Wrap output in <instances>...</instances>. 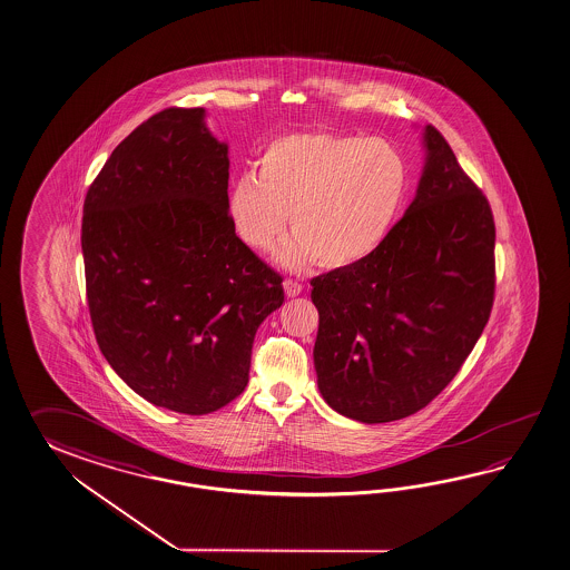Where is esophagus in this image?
<instances>
[{
  "label": "esophagus",
  "mask_w": 570,
  "mask_h": 570,
  "mask_svg": "<svg viewBox=\"0 0 570 570\" xmlns=\"http://www.w3.org/2000/svg\"><path fill=\"white\" fill-rule=\"evenodd\" d=\"M284 291H286V296H288V298H294V296L303 294V284H301V282H296V279L286 278L284 279Z\"/></svg>",
  "instance_id": "34e87169"
}]
</instances>
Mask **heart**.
Listing matches in <instances>:
<instances>
[{
  "label": "heart",
  "instance_id": "b5f03b06",
  "mask_svg": "<svg viewBox=\"0 0 570 570\" xmlns=\"http://www.w3.org/2000/svg\"><path fill=\"white\" fill-rule=\"evenodd\" d=\"M406 160L382 138L308 131L269 141L257 176H239L229 193L233 229L245 245L267 252L291 223L278 249L284 267L318 259L348 267L373 256L406 203Z\"/></svg>",
  "mask_w": 570,
  "mask_h": 570
}]
</instances>
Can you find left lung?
<instances>
[{
    "label": "left lung",
    "mask_w": 570,
    "mask_h": 570,
    "mask_svg": "<svg viewBox=\"0 0 570 570\" xmlns=\"http://www.w3.org/2000/svg\"><path fill=\"white\" fill-rule=\"evenodd\" d=\"M416 197L360 264L311 279L321 395L365 424L406 419L451 384L488 325L495 223L441 131L424 128Z\"/></svg>",
    "instance_id": "obj_1"
}]
</instances>
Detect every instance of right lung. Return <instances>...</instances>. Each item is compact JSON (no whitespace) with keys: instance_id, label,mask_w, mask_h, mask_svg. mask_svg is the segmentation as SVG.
<instances>
[{"instance_id":"add662e5","label":"right lung","mask_w":570,"mask_h":570,"mask_svg":"<svg viewBox=\"0 0 570 570\" xmlns=\"http://www.w3.org/2000/svg\"><path fill=\"white\" fill-rule=\"evenodd\" d=\"M229 148L170 107L111 151L85 197L87 303L107 363L154 406L200 416L249 380L282 276L235 235Z\"/></svg>"}]
</instances>
